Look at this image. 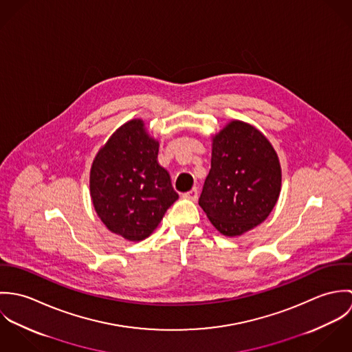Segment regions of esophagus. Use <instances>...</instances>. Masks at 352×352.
Listing matches in <instances>:
<instances>
[{
	"mask_svg": "<svg viewBox=\"0 0 352 352\" xmlns=\"http://www.w3.org/2000/svg\"><path fill=\"white\" fill-rule=\"evenodd\" d=\"M198 195H199L198 188H192L191 191H188L187 194H184V198H187V199H190V201H197V199H198Z\"/></svg>",
	"mask_w": 352,
	"mask_h": 352,
	"instance_id": "obj_1",
	"label": "esophagus"
}]
</instances>
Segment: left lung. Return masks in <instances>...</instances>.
<instances>
[{
  "label": "left lung",
  "instance_id": "8db88e82",
  "mask_svg": "<svg viewBox=\"0 0 352 352\" xmlns=\"http://www.w3.org/2000/svg\"><path fill=\"white\" fill-rule=\"evenodd\" d=\"M280 187L278 154L254 126L230 120L212 135L211 169L199 206L219 233L236 237L264 222Z\"/></svg>",
  "mask_w": 352,
  "mask_h": 352
}]
</instances>
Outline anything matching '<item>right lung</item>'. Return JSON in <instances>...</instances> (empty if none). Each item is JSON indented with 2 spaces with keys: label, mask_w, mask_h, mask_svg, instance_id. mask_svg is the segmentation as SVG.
I'll return each mask as SVG.
<instances>
[{
  "label": "right lung",
  "mask_w": 352,
  "mask_h": 352,
  "mask_svg": "<svg viewBox=\"0 0 352 352\" xmlns=\"http://www.w3.org/2000/svg\"><path fill=\"white\" fill-rule=\"evenodd\" d=\"M158 141L142 119L122 124L94 158L89 191L107 229L129 241H142L177 201L169 173L158 161Z\"/></svg>",
  "instance_id": "1"
}]
</instances>
